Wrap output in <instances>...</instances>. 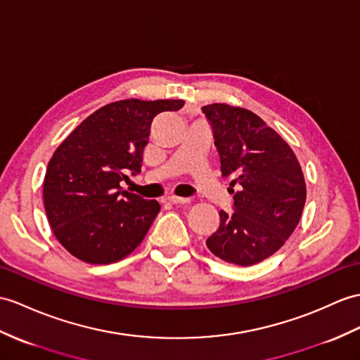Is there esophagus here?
Segmentation results:
<instances>
[{
	"instance_id": "34e87169",
	"label": "esophagus",
	"mask_w": 360,
	"mask_h": 360,
	"mask_svg": "<svg viewBox=\"0 0 360 360\" xmlns=\"http://www.w3.org/2000/svg\"><path fill=\"white\" fill-rule=\"evenodd\" d=\"M167 200H169V202H172V204H187V202H190L188 198H181V196H174V195L167 196Z\"/></svg>"
}]
</instances>
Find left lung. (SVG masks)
I'll use <instances>...</instances> for the list:
<instances>
[{"mask_svg":"<svg viewBox=\"0 0 360 360\" xmlns=\"http://www.w3.org/2000/svg\"><path fill=\"white\" fill-rule=\"evenodd\" d=\"M213 129L224 176L235 205L219 212V227L207 239L210 252L225 262L255 265L285 244L302 216L307 187L300 164L283 138L247 108L204 105ZM238 184V191L232 187Z\"/></svg>","mask_w":360,"mask_h":360,"instance_id":"left-lung-1","label":"left lung"}]
</instances>
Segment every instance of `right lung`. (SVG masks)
<instances>
[{
    "instance_id": "add662e5",
    "label": "right lung",
    "mask_w": 360,
    "mask_h": 360,
    "mask_svg": "<svg viewBox=\"0 0 360 360\" xmlns=\"http://www.w3.org/2000/svg\"><path fill=\"white\" fill-rule=\"evenodd\" d=\"M182 105V99L133 98L107 104L55 150L44 176V208L55 238L72 256L105 265L141 244L161 205L120 182L141 172L155 116Z\"/></svg>"
}]
</instances>
